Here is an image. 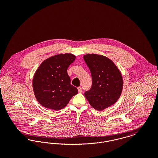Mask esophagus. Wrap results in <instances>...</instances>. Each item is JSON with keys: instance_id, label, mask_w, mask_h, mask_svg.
Here are the masks:
<instances>
[{"instance_id": "esophagus-1", "label": "esophagus", "mask_w": 158, "mask_h": 158, "mask_svg": "<svg viewBox=\"0 0 158 158\" xmlns=\"http://www.w3.org/2000/svg\"><path fill=\"white\" fill-rule=\"evenodd\" d=\"M77 89H78V91H79V93H81L82 92V88L81 87H80V86L77 88Z\"/></svg>"}]
</instances>
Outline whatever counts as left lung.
<instances>
[{"mask_svg": "<svg viewBox=\"0 0 158 158\" xmlns=\"http://www.w3.org/2000/svg\"><path fill=\"white\" fill-rule=\"evenodd\" d=\"M83 59L90 70L92 87L85 93L90 105L102 111L115 104L120 97L123 80L113 61L96 54H88Z\"/></svg>", "mask_w": 158, "mask_h": 158, "instance_id": "left-lung-1", "label": "left lung"}]
</instances>
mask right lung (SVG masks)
<instances>
[{
    "label": "right lung",
    "mask_w": 158,
    "mask_h": 158,
    "mask_svg": "<svg viewBox=\"0 0 158 158\" xmlns=\"http://www.w3.org/2000/svg\"><path fill=\"white\" fill-rule=\"evenodd\" d=\"M70 53L47 59L40 65L32 80L33 90L38 102L44 107L60 110L65 107L77 89L70 84L68 67L75 60Z\"/></svg>",
    "instance_id": "add662e5"
}]
</instances>
